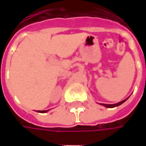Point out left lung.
Instances as JSON below:
<instances>
[{"label":"left lung","instance_id":"8db88e82","mask_svg":"<svg viewBox=\"0 0 146 146\" xmlns=\"http://www.w3.org/2000/svg\"><path fill=\"white\" fill-rule=\"evenodd\" d=\"M126 100H127V99L123 100V101L119 102L116 103V104H102V103H101V105L102 106H106V107H107V108H113V107H116V106H119V105H121L122 103H123Z\"/></svg>","mask_w":146,"mask_h":146}]
</instances>
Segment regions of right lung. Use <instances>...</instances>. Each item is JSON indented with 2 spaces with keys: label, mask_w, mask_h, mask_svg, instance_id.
<instances>
[{
  "label": "right lung",
  "mask_w": 146,
  "mask_h": 146,
  "mask_svg": "<svg viewBox=\"0 0 146 146\" xmlns=\"http://www.w3.org/2000/svg\"><path fill=\"white\" fill-rule=\"evenodd\" d=\"M39 113H46V112H48V110H43V111H37Z\"/></svg>",
  "instance_id": "add662e5"
}]
</instances>
